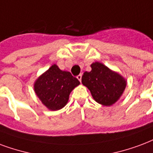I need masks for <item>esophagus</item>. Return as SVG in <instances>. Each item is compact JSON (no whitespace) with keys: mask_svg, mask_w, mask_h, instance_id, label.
<instances>
[{"mask_svg":"<svg viewBox=\"0 0 153 153\" xmlns=\"http://www.w3.org/2000/svg\"><path fill=\"white\" fill-rule=\"evenodd\" d=\"M77 79L79 80V82H81V80H82V74H79V75L77 76Z\"/></svg>","mask_w":153,"mask_h":153,"instance_id":"obj_1","label":"esophagus"}]
</instances>
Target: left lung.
Returning <instances> with one entry per match:
<instances>
[{"label":"left lung","instance_id":"obj_1","mask_svg":"<svg viewBox=\"0 0 153 153\" xmlns=\"http://www.w3.org/2000/svg\"><path fill=\"white\" fill-rule=\"evenodd\" d=\"M91 71H86L82 83L91 91L93 99L104 106H111L123 96L127 82L123 76L99 62L91 65Z\"/></svg>","mask_w":153,"mask_h":153}]
</instances>
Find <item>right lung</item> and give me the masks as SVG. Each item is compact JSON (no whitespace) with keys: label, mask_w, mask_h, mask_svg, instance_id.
Here are the masks:
<instances>
[{"label":"right lung","mask_w":153,"mask_h":153,"mask_svg":"<svg viewBox=\"0 0 153 153\" xmlns=\"http://www.w3.org/2000/svg\"><path fill=\"white\" fill-rule=\"evenodd\" d=\"M80 82L71 72L60 70L53 64L34 82V91L46 108L56 111L65 107L70 94Z\"/></svg>","instance_id":"right-lung-1"}]
</instances>
